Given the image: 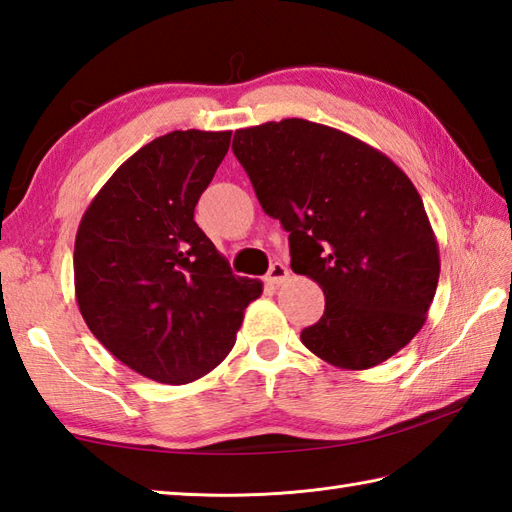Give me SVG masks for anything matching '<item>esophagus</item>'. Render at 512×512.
I'll use <instances>...</instances> for the list:
<instances>
[{
	"label": "esophagus",
	"mask_w": 512,
	"mask_h": 512,
	"mask_svg": "<svg viewBox=\"0 0 512 512\" xmlns=\"http://www.w3.org/2000/svg\"><path fill=\"white\" fill-rule=\"evenodd\" d=\"M288 277H290L288 266L281 264V262H275L273 266H270V270H268L266 281H268V284H273V286H279V284H284Z\"/></svg>",
	"instance_id": "obj_1"
}]
</instances>
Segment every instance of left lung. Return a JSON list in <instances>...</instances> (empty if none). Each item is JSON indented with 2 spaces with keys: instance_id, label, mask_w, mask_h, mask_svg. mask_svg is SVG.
Segmentation results:
<instances>
[{
  "instance_id": "8db88e82",
  "label": "left lung",
  "mask_w": 512,
  "mask_h": 512,
  "mask_svg": "<svg viewBox=\"0 0 512 512\" xmlns=\"http://www.w3.org/2000/svg\"><path fill=\"white\" fill-rule=\"evenodd\" d=\"M233 154L266 215L290 233V268L323 288L325 312L301 343L341 369L402 350L427 321L440 277L436 235L405 171L303 118L237 129Z\"/></svg>"
}]
</instances>
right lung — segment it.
<instances>
[{
    "label": "right lung",
    "instance_id": "right-lung-1",
    "mask_svg": "<svg viewBox=\"0 0 512 512\" xmlns=\"http://www.w3.org/2000/svg\"><path fill=\"white\" fill-rule=\"evenodd\" d=\"M231 132H171L127 158L83 213L76 303L92 334L140 376L184 385L233 350L262 281L235 277L193 211Z\"/></svg>",
    "mask_w": 512,
    "mask_h": 512
}]
</instances>
